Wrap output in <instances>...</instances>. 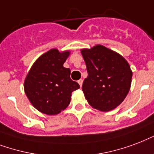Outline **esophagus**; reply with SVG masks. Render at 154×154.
<instances>
[{"label": "esophagus", "instance_id": "34e87169", "mask_svg": "<svg viewBox=\"0 0 154 154\" xmlns=\"http://www.w3.org/2000/svg\"><path fill=\"white\" fill-rule=\"evenodd\" d=\"M79 84V86H80V88L82 87V85H83V79H79V80L78 81Z\"/></svg>", "mask_w": 154, "mask_h": 154}]
</instances>
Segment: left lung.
<instances>
[{
    "label": "left lung",
    "instance_id": "1",
    "mask_svg": "<svg viewBox=\"0 0 154 154\" xmlns=\"http://www.w3.org/2000/svg\"><path fill=\"white\" fill-rule=\"evenodd\" d=\"M88 78L83 83L86 100L92 108L108 112L120 105L130 90L133 71L125 58L102 45L82 49Z\"/></svg>",
    "mask_w": 154,
    "mask_h": 154
}]
</instances>
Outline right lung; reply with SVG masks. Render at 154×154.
<instances>
[{"mask_svg":"<svg viewBox=\"0 0 154 154\" xmlns=\"http://www.w3.org/2000/svg\"><path fill=\"white\" fill-rule=\"evenodd\" d=\"M70 51L51 49L32 65L24 81V90L31 104L40 112L57 115L70 104L71 93L79 88L71 79V70L63 64Z\"/></svg>","mask_w":154,"mask_h":154,"instance_id":"add662e5","label":"right lung"}]
</instances>
